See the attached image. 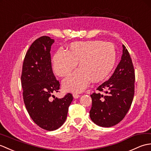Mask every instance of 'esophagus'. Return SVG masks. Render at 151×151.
I'll list each match as a JSON object with an SVG mask.
<instances>
[{"label":"esophagus","instance_id":"obj_1","mask_svg":"<svg viewBox=\"0 0 151 151\" xmlns=\"http://www.w3.org/2000/svg\"><path fill=\"white\" fill-rule=\"evenodd\" d=\"M73 98H79L80 96V95H79V94H78V93H73Z\"/></svg>","mask_w":151,"mask_h":151}]
</instances>
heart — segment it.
Returning <instances> with one entry per match:
<instances>
[{
    "label": "heart",
    "instance_id": "b5f03b06",
    "mask_svg": "<svg viewBox=\"0 0 151 151\" xmlns=\"http://www.w3.org/2000/svg\"><path fill=\"white\" fill-rule=\"evenodd\" d=\"M116 60L115 46L101 41H78L70 44L68 52L59 50L52 60L55 74L65 76L78 65L80 69L63 79V87L66 91L81 92L92 81L105 79L114 67Z\"/></svg>",
    "mask_w": 151,
    "mask_h": 151
}]
</instances>
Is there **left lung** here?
Instances as JSON below:
<instances>
[{
    "instance_id": "left-lung-1",
    "label": "left lung",
    "mask_w": 151,
    "mask_h": 151,
    "mask_svg": "<svg viewBox=\"0 0 151 151\" xmlns=\"http://www.w3.org/2000/svg\"><path fill=\"white\" fill-rule=\"evenodd\" d=\"M135 72L128 50L123 45L122 59L110 78L97 90L105 95L93 92L90 117L100 127L117 125L125 118L134 95ZM106 91H104V90Z\"/></svg>"
}]
</instances>
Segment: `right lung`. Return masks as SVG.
<instances>
[{
  "label": "right lung",
  "instance_id": "1",
  "mask_svg": "<svg viewBox=\"0 0 151 151\" xmlns=\"http://www.w3.org/2000/svg\"><path fill=\"white\" fill-rule=\"evenodd\" d=\"M53 42L54 40L48 36L36 39L26 53L21 74L26 110L37 125L49 131L59 129L65 123L73 100L70 93L63 98L53 95L60 89L52 68L50 50Z\"/></svg>",
  "mask_w": 151,
  "mask_h": 151
}]
</instances>
